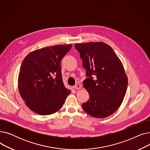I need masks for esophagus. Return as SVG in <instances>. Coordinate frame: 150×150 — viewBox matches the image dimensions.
Wrapping results in <instances>:
<instances>
[{
  "instance_id": "obj_1",
  "label": "esophagus",
  "mask_w": 150,
  "mask_h": 150,
  "mask_svg": "<svg viewBox=\"0 0 150 150\" xmlns=\"http://www.w3.org/2000/svg\"><path fill=\"white\" fill-rule=\"evenodd\" d=\"M75 89H77V90H79V89H81V86L80 84L78 83V84H76L75 86Z\"/></svg>"
}]
</instances>
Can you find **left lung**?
Returning a JSON list of instances; mask_svg holds the SVG:
<instances>
[{"label": "left lung", "instance_id": "1", "mask_svg": "<svg viewBox=\"0 0 150 150\" xmlns=\"http://www.w3.org/2000/svg\"><path fill=\"white\" fill-rule=\"evenodd\" d=\"M75 47L88 77L83 82L89 94V99L82 105L83 110L96 118L111 115L120 106L128 87V77L120 59L104 42L76 44Z\"/></svg>", "mask_w": 150, "mask_h": 150}]
</instances>
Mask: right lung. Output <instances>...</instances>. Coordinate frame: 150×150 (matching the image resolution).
Wrapping results in <instances>:
<instances>
[{"label": "right lung", "instance_id": "right-lung-1", "mask_svg": "<svg viewBox=\"0 0 150 150\" xmlns=\"http://www.w3.org/2000/svg\"><path fill=\"white\" fill-rule=\"evenodd\" d=\"M72 44L36 50L23 60L18 89L26 106L35 113L50 115L62 108L70 93L62 81L61 61Z\"/></svg>", "mask_w": 150, "mask_h": 150}]
</instances>
